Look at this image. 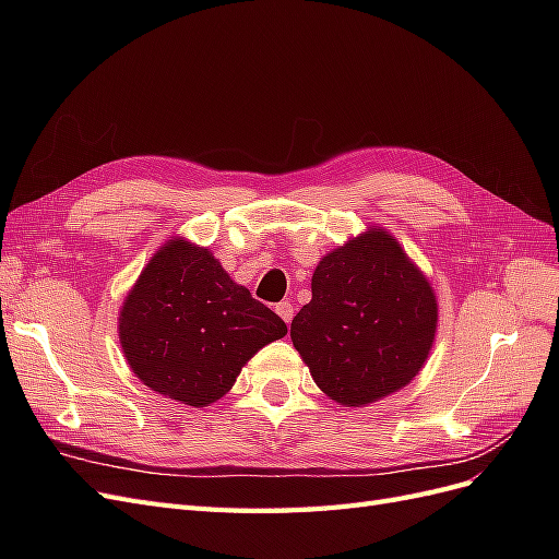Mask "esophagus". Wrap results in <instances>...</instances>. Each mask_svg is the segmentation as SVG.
<instances>
[{
  "instance_id": "obj_1",
  "label": "esophagus",
  "mask_w": 559,
  "mask_h": 559,
  "mask_svg": "<svg viewBox=\"0 0 559 559\" xmlns=\"http://www.w3.org/2000/svg\"><path fill=\"white\" fill-rule=\"evenodd\" d=\"M275 312L286 321V324H289V321L294 319V306L289 300H282V302H277L275 306Z\"/></svg>"
}]
</instances>
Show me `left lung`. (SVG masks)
<instances>
[{
	"label": "left lung",
	"mask_w": 559,
	"mask_h": 559,
	"mask_svg": "<svg viewBox=\"0 0 559 559\" xmlns=\"http://www.w3.org/2000/svg\"><path fill=\"white\" fill-rule=\"evenodd\" d=\"M431 284L380 228L319 261L292 341L321 392L364 405L408 384L433 343Z\"/></svg>",
	"instance_id": "8db88e82"
}]
</instances>
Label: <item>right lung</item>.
<instances>
[{"instance_id":"right-lung-1","label":"right lung","mask_w":559,"mask_h":559,"mask_svg":"<svg viewBox=\"0 0 559 559\" xmlns=\"http://www.w3.org/2000/svg\"><path fill=\"white\" fill-rule=\"evenodd\" d=\"M118 333L146 386L202 408L228 392L263 345L284 337L286 324L207 249L173 240L134 284Z\"/></svg>"}]
</instances>
